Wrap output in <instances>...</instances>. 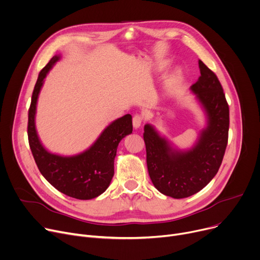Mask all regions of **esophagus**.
Listing matches in <instances>:
<instances>
[{
    "label": "esophagus",
    "mask_w": 260,
    "mask_h": 260,
    "mask_svg": "<svg viewBox=\"0 0 260 260\" xmlns=\"http://www.w3.org/2000/svg\"><path fill=\"white\" fill-rule=\"evenodd\" d=\"M143 115H139V114H136L133 116V127L134 129H138L139 127L142 126V123H143Z\"/></svg>",
    "instance_id": "34e87169"
}]
</instances>
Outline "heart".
<instances>
[{
    "mask_svg": "<svg viewBox=\"0 0 260 260\" xmlns=\"http://www.w3.org/2000/svg\"><path fill=\"white\" fill-rule=\"evenodd\" d=\"M167 66H168V63H162V64H160V66H159V70H164ZM181 78H182V74H181V71H180V70L174 71V73L171 75V77L169 78V80L167 81V87H168L169 89L174 88L179 82H180Z\"/></svg>",
    "mask_w": 260,
    "mask_h": 260,
    "instance_id": "obj_1",
    "label": "heart"
}]
</instances>
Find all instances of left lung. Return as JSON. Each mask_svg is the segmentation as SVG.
Returning <instances> with one entry per match:
<instances>
[{
    "label": "left lung",
    "instance_id": "8db88e82",
    "mask_svg": "<svg viewBox=\"0 0 260 260\" xmlns=\"http://www.w3.org/2000/svg\"><path fill=\"white\" fill-rule=\"evenodd\" d=\"M198 81L190 86L205 115V126L189 149H179L152 124L145 125L148 172L154 186L174 199L203 189L221 167L228 143L229 107L215 74L199 60Z\"/></svg>",
    "mask_w": 260,
    "mask_h": 260
}]
</instances>
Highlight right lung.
Wrapping results in <instances>:
<instances>
[{
    "instance_id": "obj_1",
    "label": "right lung",
    "mask_w": 260,
    "mask_h": 260,
    "mask_svg": "<svg viewBox=\"0 0 260 260\" xmlns=\"http://www.w3.org/2000/svg\"><path fill=\"white\" fill-rule=\"evenodd\" d=\"M60 59L61 55H55L38 75L29 109V145L38 170L51 185L69 197L90 200L102 194L110 185L116 149L119 142L132 133V116L126 114L111 122L81 153L64 156L48 151L37 134L36 106L47 75Z\"/></svg>"
}]
</instances>
